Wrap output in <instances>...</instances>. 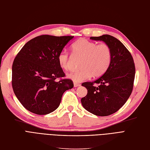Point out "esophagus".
I'll return each instance as SVG.
<instances>
[{
  "mask_svg": "<svg viewBox=\"0 0 150 150\" xmlns=\"http://www.w3.org/2000/svg\"><path fill=\"white\" fill-rule=\"evenodd\" d=\"M74 87H77V86H80V84L76 83V82H74Z\"/></svg>",
  "mask_w": 150,
  "mask_h": 150,
  "instance_id": "obj_1",
  "label": "esophagus"
}]
</instances>
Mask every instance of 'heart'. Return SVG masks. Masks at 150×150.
<instances>
[{"label":"heart","mask_w":150,"mask_h":150,"mask_svg":"<svg viewBox=\"0 0 150 150\" xmlns=\"http://www.w3.org/2000/svg\"><path fill=\"white\" fill-rule=\"evenodd\" d=\"M74 54L83 57L80 70L71 71L68 76L75 82H81L91 76L99 77L108 69L112 62V50L106 43H97L85 38H80L71 45ZM58 62L62 69L70 67V55L68 52L61 51L58 55Z\"/></svg>","instance_id":"1"}]
</instances>
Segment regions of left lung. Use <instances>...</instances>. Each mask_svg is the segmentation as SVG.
Instances as JSON below:
<instances>
[{
    "instance_id": "left-lung-1",
    "label": "left lung",
    "mask_w": 150,
    "mask_h": 150,
    "mask_svg": "<svg viewBox=\"0 0 150 150\" xmlns=\"http://www.w3.org/2000/svg\"><path fill=\"white\" fill-rule=\"evenodd\" d=\"M90 38L107 43L112 50V62L107 71L99 79L81 84L88 93L81 102L89 112L105 117L117 112L131 95L135 75L134 63L130 52L117 38L103 35Z\"/></svg>"
}]
</instances>
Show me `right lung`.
Segmentation results:
<instances>
[{
	"label": "right lung",
	"instance_id": "right-lung-1",
	"mask_svg": "<svg viewBox=\"0 0 150 150\" xmlns=\"http://www.w3.org/2000/svg\"><path fill=\"white\" fill-rule=\"evenodd\" d=\"M74 36L42 35L22 48L12 64V85L17 99L29 112L47 115L60 105L62 95L74 87L58 62V55ZM60 78L59 81L56 80Z\"/></svg>",
	"mask_w": 150,
	"mask_h": 150
}]
</instances>
